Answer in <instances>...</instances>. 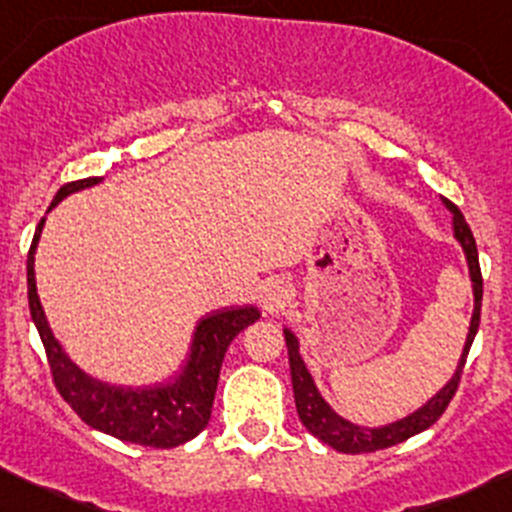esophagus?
Masks as SVG:
<instances>
[{
  "instance_id": "obj_1",
  "label": "esophagus",
  "mask_w": 512,
  "mask_h": 512,
  "mask_svg": "<svg viewBox=\"0 0 512 512\" xmlns=\"http://www.w3.org/2000/svg\"><path fill=\"white\" fill-rule=\"evenodd\" d=\"M258 298H261V308L266 310L268 315H278L288 303H291V288H288V283L281 281V278H271V281L263 283Z\"/></svg>"
}]
</instances>
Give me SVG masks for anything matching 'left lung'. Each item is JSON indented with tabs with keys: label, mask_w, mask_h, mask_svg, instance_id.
<instances>
[{
	"label": "left lung",
	"mask_w": 512,
	"mask_h": 512,
	"mask_svg": "<svg viewBox=\"0 0 512 512\" xmlns=\"http://www.w3.org/2000/svg\"><path fill=\"white\" fill-rule=\"evenodd\" d=\"M444 207L449 209L453 217V239L461 246L463 256H466L468 266V278H471V291H473V313L471 323H468V335L463 342L461 357L456 362V370L449 377V382L434 394V397L426 399L421 407H416L412 414L402 416V419H394L389 424L382 426H362L355 421L345 419L342 414H337L330 407L328 399L323 397V392L315 384V377L310 374L308 365H305L303 355H300V342L298 335L291 328H283L286 335V347H288V362H291V379H293V394H295V409H298L300 421H303L305 429L320 439L323 444L333 446L335 451L342 453H370L379 449H389V446H397L402 441H407L409 436L421 434V431L429 429L441 414L446 412L449 402L456 394L458 379H461L463 365H466L468 350L473 345V337L478 333V323H481V300H483V281H481V266H478V251L476 241H473L471 229H468L466 219L458 212V207L449 199H441Z\"/></svg>",
	"instance_id": "obj_1"
}]
</instances>
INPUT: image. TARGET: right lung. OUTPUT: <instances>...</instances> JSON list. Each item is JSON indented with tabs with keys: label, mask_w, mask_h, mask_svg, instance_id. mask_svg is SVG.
<instances>
[{
	"label": "right lung",
	"mask_w": 512,
	"mask_h": 512,
	"mask_svg": "<svg viewBox=\"0 0 512 512\" xmlns=\"http://www.w3.org/2000/svg\"><path fill=\"white\" fill-rule=\"evenodd\" d=\"M100 182L103 177L63 184L51 202L49 212L59 207L61 199L71 197L81 189L96 187ZM44 224L46 217L39 221L29 258H26V286H29L31 320L46 347V357H49L59 394L88 426L120 441L155 446V449H175L179 444H187L209 424L221 362H224L231 340L251 323H256L261 318V310L256 305H229V308H219L204 315L192 333L187 360L182 362L179 372L160 379V382H105V379L81 370L68 357L44 313L34 273L36 246H39Z\"/></svg>",
	"instance_id": "1"
}]
</instances>
